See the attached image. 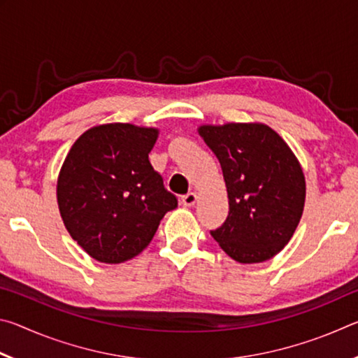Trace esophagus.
I'll list each match as a JSON object with an SVG mask.
<instances>
[{
    "label": "esophagus",
    "instance_id": "obj_1",
    "mask_svg": "<svg viewBox=\"0 0 358 358\" xmlns=\"http://www.w3.org/2000/svg\"><path fill=\"white\" fill-rule=\"evenodd\" d=\"M181 202H183L185 207H192V205L197 202V194L196 192H187L186 196L181 197Z\"/></svg>",
    "mask_w": 358,
    "mask_h": 358
}]
</instances>
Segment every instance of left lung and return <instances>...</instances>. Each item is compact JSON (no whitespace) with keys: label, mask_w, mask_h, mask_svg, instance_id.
<instances>
[{"label":"left lung","mask_w":358,"mask_h":358,"mask_svg":"<svg viewBox=\"0 0 358 358\" xmlns=\"http://www.w3.org/2000/svg\"><path fill=\"white\" fill-rule=\"evenodd\" d=\"M197 131L220 159L229 197L227 220L211 237L240 264L276 256L292 238L305 207L299 159L264 123L203 124Z\"/></svg>","instance_id":"obj_1"}]
</instances>
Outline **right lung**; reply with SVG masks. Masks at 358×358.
<instances>
[{
	"label": "right lung",
	"mask_w": 358,
	"mask_h": 358,
	"mask_svg": "<svg viewBox=\"0 0 358 358\" xmlns=\"http://www.w3.org/2000/svg\"><path fill=\"white\" fill-rule=\"evenodd\" d=\"M159 129L107 123L72 145L57 183V201L72 240L104 264L126 262L153 240L167 211L177 208L150 164Z\"/></svg>",
	"instance_id": "obj_1"
}]
</instances>
